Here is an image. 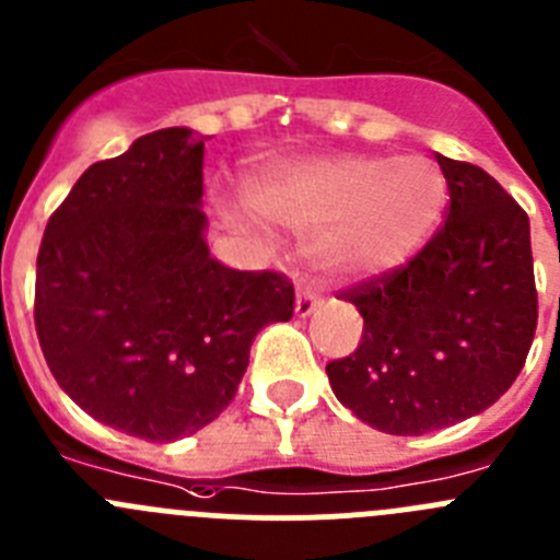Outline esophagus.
Returning <instances> with one entry per match:
<instances>
[{
  "label": "esophagus",
  "instance_id": "1",
  "mask_svg": "<svg viewBox=\"0 0 560 560\" xmlns=\"http://www.w3.org/2000/svg\"><path fill=\"white\" fill-rule=\"evenodd\" d=\"M322 305V296L314 294L311 289H300L296 291V305H294V314L300 316V319H305V316H311L316 311V307Z\"/></svg>",
  "mask_w": 560,
  "mask_h": 560
}]
</instances>
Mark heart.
<instances>
[{"label":"heart","mask_w":560,"mask_h":560,"mask_svg":"<svg viewBox=\"0 0 560 560\" xmlns=\"http://www.w3.org/2000/svg\"><path fill=\"white\" fill-rule=\"evenodd\" d=\"M246 205L280 228L311 233L307 255L336 280H372L428 244L447 205V179L419 155L336 152L266 166L246 183ZM244 222L241 213H230Z\"/></svg>","instance_id":"heart-1"}]
</instances>
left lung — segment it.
<instances>
[{
	"instance_id": "left-lung-1",
	"label": "left lung",
	"mask_w": 560,
	"mask_h": 560,
	"mask_svg": "<svg viewBox=\"0 0 560 560\" xmlns=\"http://www.w3.org/2000/svg\"><path fill=\"white\" fill-rule=\"evenodd\" d=\"M435 161L447 222L417 258L341 294L363 316V336L327 363L338 402L392 435L494 405L525 366L538 319L527 213L480 166Z\"/></svg>"
}]
</instances>
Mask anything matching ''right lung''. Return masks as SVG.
Listing matches in <instances>:
<instances>
[{"label":"right lung","mask_w":560,"mask_h":560,"mask_svg":"<svg viewBox=\"0 0 560 560\" xmlns=\"http://www.w3.org/2000/svg\"><path fill=\"white\" fill-rule=\"evenodd\" d=\"M202 158L199 132L166 127L89 166L35 264V330L58 386L158 444L213 422L260 327L294 314L289 277L210 258Z\"/></svg>","instance_id":"obj_1"}]
</instances>
